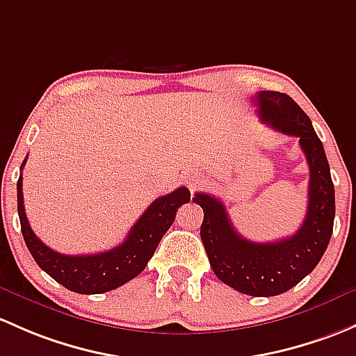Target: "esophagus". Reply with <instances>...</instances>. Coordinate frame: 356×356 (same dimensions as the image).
I'll use <instances>...</instances> for the list:
<instances>
[{"label":"esophagus","mask_w":356,"mask_h":356,"mask_svg":"<svg viewBox=\"0 0 356 356\" xmlns=\"http://www.w3.org/2000/svg\"><path fill=\"white\" fill-rule=\"evenodd\" d=\"M184 181L186 184H188V188L191 191H194L203 184V175H201L197 170H188L184 174Z\"/></svg>","instance_id":"34e87169"}]
</instances>
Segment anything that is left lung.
<instances>
[{
    "instance_id": "left-lung-1",
    "label": "left lung",
    "mask_w": 356,
    "mask_h": 356,
    "mask_svg": "<svg viewBox=\"0 0 356 356\" xmlns=\"http://www.w3.org/2000/svg\"><path fill=\"white\" fill-rule=\"evenodd\" d=\"M264 124L297 136L310 168L309 203L300 228L276 242H252L242 237L225 204L197 193L193 201L204 211L201 241L213 273L228 286L250 297H275L300 283L326 252L334 223V186L319 136L309 115L286 93L263 90L256 95Z\"/></svg>"
}]
</instances>
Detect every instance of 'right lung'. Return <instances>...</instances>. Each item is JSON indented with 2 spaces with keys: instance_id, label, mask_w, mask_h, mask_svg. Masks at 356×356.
Segmentation results:
<instances>
[{
  "instance_id": "add662e5",
  "label": "right lung",
  "mask_w": 356,
  "mask_h": 356,
  "mask_svg": "<svg viewBox=\"0 0 356 356\" xmlns=\"http://www.w3.org/2000/svg\"><path fill=\"white\" fill-rule=\"evenodd\" d=\"M25 162L27 159L22 163V168ZM189 201L191 193L188 188H177L149 204L147 211L131 228L122 244L106 252L88 254V256H66V254L52 250L33 234L25 215L22 175L17 182L18 216H20L22 235L30 254L39 268L44 269L51 278H54L68 290L83 295L104 293L136 278L152 259L165 232L174 223L179 207Z\"/></svg>"
}]
</instances>
